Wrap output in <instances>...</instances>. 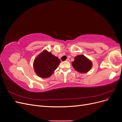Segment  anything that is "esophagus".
I'll return each instance as SVG.
<instances>
[{
    "mask_svg": "<svg viewBox=\"0 0 122 122\" xmlns=\"http://www.w3.org/2000/svg\"><path fill=\"white\" fill-rule=\"evenodd\" d=\"M66 61H67V62H69V61H70V60H69V58H67V60H66Z\"/></svg>",
    "mask_w": 122,
    "mask_h": 122,
    "instance_id": "34e87169",
    "label": "esophagus"
}]
</instances>
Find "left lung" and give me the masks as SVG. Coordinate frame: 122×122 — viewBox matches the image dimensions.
Here are the masks:
<instances>
[{"instance_id":"left-lung-1","label":"left lung","mask_w":122,"mask_h":122,"mask_svg":"<svg viewBox=\"0 0 122 122\" xmlns=\"http://www.w3.org/2000/svg\"><path fill=\"white\" fill-rule=\"evenodd\" d=\"M72 65L76 71L81 73H86L88 72L92 67V61L83 55L76 56Z\"/></svg>"}]
</instances>
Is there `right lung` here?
<instances>
[{
    "label": "right lung",
    "mask_w": 122,
    "mask_h": 122,
    "mask_svg": "<svg viewBox=\"0 0 122 122\" xmlns=\"http://www.w3.org/2000/svg\"><path fill=\"white\" fill-rule=\"evenodd\" d=\"M61 60L46 50L36 57L34 62L36 73L41 78L49 77L57 69Z\"/></svg>",
    "instance_id": "obj_1"
}]
</instances>
